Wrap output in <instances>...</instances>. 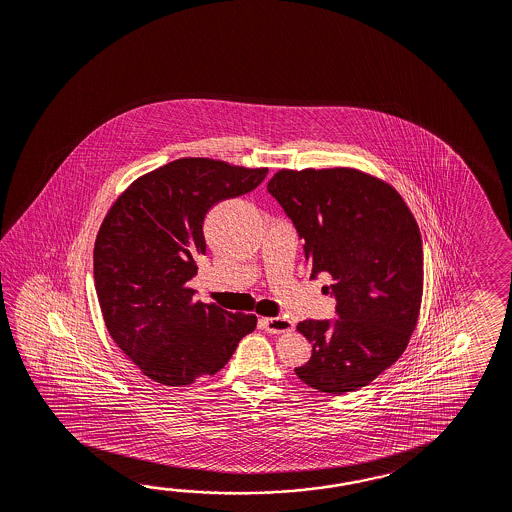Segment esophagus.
I'll list each match as a JSON object with an SVG mask.
<instances>
[{
    "label": "esophagus",
    "mask_w": 512,
    "mask_h": 512,
    "mask_svg": "<svg viewBox=\"0 0 512 512\" xmlns=\"http://www.w3.org/2000/svg\"><path fill=\"white\" fill-rule=\"evenodd\" d=\"M261 328L268 333H287L291 332L294 324L287 317L261 318Z\"/></svg>",
    "instance_id": "34e87169"
}]
</instances>
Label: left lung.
Returning a JSON list of instances; mask_svg holds the SVG:
<instances>
[{"mask_svg":"<svg viewBox=\"0 0 512 512\" xmlns=\"http://www.w3.org/2000/svg\"><path fill=\"white\" fill-rule=\"evenodd\" d=\"M304 242L311 279L332 277L335 320H302L313 345L294 373L343 395L399 360L423 294V242L412 212L389 184L356 169H283L268 182Z\"/></svg>","mask_w":512,"mask_h":512,"instance_id":"left-lung-1","label":"left lung"}]
</instances>
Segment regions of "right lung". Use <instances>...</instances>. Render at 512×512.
<instances>
[{
  "instance_id": "1",
  "label": "right lung",
  "mask_w": 512,
  "mask_h": 512,
  "mask_svg": "<svg viewBox=\"0 0 512 512\" xmlns=\"http://www.w3.org/2000/svg\"><path fill=\"white\" fill-rule=\"evenodd\" d=\"M268 169L180 158L136 180L102 221L95 287L111 339L154 382L188 386L216 374L257 317L195 300L207 253L203 223L225 199L255 190Z\"/></svg>"
}]
</instances>
